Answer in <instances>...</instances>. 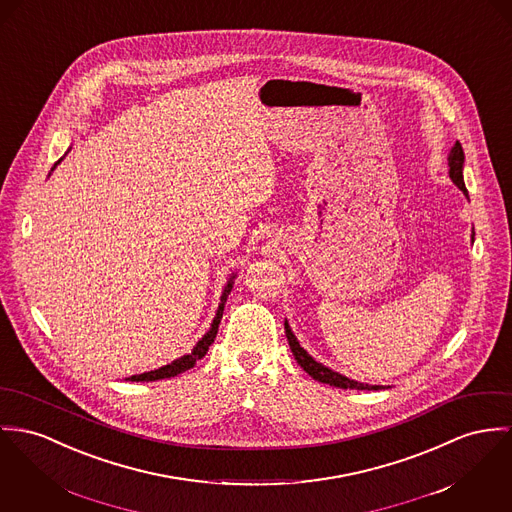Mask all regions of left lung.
I'll return each mask as SVG.
<instances>
[{"label":"left lung","instance_id":"obj_1","mask_svg":"<svg viewBox=\"0 0 512 512\" xmlns=\"http://www.w3.org/2000/svg\"><path fill=\"white\" fill-rule=\"evenodd\" d=\"M448 167H450V179L452 183L468 197V191H466V183H464V150H462V144L456 142L448 154ZM475 232H472V241ZM284 331H286V339H288V345H290V351L294 354L296 362L321 384H329V386H335V388H343V390H386L384 386H370V384H362V382H356L351 380L335 370H331L329 366L317 362L312 354L308 353L300 341L296 339V335L292 333L290 325H288V319H284Z\"/></svg>","mask_w":512,"mask_h":512}]
</instances>
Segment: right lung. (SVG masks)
I'll list each match as a JSON object with an SVG mask.
<instances>
[{
	"instance_id": "add662e5",
	"label": "right lung",
	"mask_w": 512,
	"mask_h": 512,
	"mask_svg": "<svg viewBox=\"0 0 512 512\" xmlns=\"http://www.w3.org/2000/svg\"><path fill=\"white\" fill-rule=\"evenodd\" d=\"M68 152H70V150H68ZM60 161H62V158L54 163V167H52L50 171H54ZM236 276V273H232V276L228 278V282H226V286H224V292H222V296H220L218 310H216V315H214V319H212V323H210V329L202 335V339H198V343L193 347L191 353L183 354L181 358L173 360L171 364L161 366L158 370H150V372H144V374H134V376H130V378H126V380H130V382H156V380H163V378H173V376H177V374H181V372L193 368V366L197 364V360H200L204 354L208 353V347H210V345L214 343V339H216L218 325H220L222 314H224V306H226V300H228V296H230V292H232V288H234Z\"/></svg>"
}]
</instances>
